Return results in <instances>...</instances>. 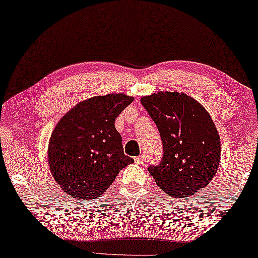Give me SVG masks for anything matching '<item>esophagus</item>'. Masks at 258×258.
Instances as JSON below:
<instances>
[{"label":"esophagus","mask_w":258,"mask_h":258,"mask_svg":"<svg viewBox=\"0 0 258 258\" xmlns=\"http://www.w3.org/2000/svg\"><path fill=\"white\" fill-rule=\"evenodd\" d=\"M135 161H136L137 164H142V162L144 161V156H143V154H141V156L135 157Z\"/></svg>","instance_id":"34e87169"}]
</instances>
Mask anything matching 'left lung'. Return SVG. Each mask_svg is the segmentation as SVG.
Listing matches in <instances>:
<instances>
[{
	"label": "left lung",
	"mask_w": 258,
	"mask_h": 258,
	"mask_svg": "<svg viewBox=\"0 0 258 258\" xmlns=\"http://www.w3.org/2000/svg\"><path fill=\"white\" fill-rule=\"evenodd\" d=\"M160 133L164 157L149 167L159 188L170 197L195 195L215 177L220 162V137L215 122L200 102L185 93L142 97Z\"/></svg>",
	"instance_id": "1"
}]
</instances>
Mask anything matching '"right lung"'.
<instances>
[{
  "label": "right lung",
  "instance_id": "right-lung-1",
  "mask_svg": "<svg viewBox=\"0 0 258 258\" xmlns=\"http://www.w3.org/2000/svg\"><path fill=\"white\" fill-rule=\"evenodd\" d=\"M134 101L124 93L96 96L73 107L51 133L48 164L51 175L74 200L100 197L134 159L123 153L115 120Z\"/></svg>",
  "mask_w": 258,
  "mask_h": 258
}]
</instances>
